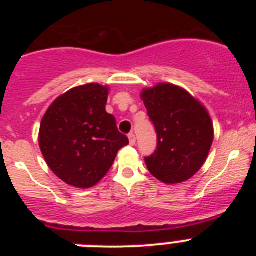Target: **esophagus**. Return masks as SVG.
<instances>
[{"label": "esophagus", "instance_id": "1", "mask_svg": "<svg viewBox=\"0 0 256 256\" xmlns=\"http://www.w3.org/2000/svg\"><path fill=\"white\" fill-rule=\"evenodd\" d=\"M128 138H130V144L133 146V144H136V136L133 134V133H130V134H128Z\"/></svg>", "mask_w": 256, "mask_h": 256}]
</instances>
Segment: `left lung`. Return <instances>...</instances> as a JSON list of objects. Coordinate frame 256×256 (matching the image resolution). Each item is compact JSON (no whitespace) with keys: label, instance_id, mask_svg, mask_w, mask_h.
Listing matches in <instances>:
<instances>
[{"label":"left lung","instance_id":"1","mask_svg":"<svg viewBox=\"0 0 256 256\" xmlns=\"http://www.w3.org/2000/svg\"><path fill=\"white\" fill-rule=\"evenodd\" d=\"M141 98L158 134L155 152L144 158L148 169L166 184L190 180L212 148L214 128L209 112L186 90L169 83L144 88Z\"/></svg>","mask_w":256,"mask_h":256}]
</instances>
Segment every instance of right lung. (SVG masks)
Returning a JSON list of instances; mask_svg holds the SVG:
<instances>
[{
	"mask_svg": "<svg viewBox=\"0 0 256 256\" xmlns=\"http://www.w3.org/2000/svg\"><path fill=\"white\" fill-rule=\"evenodd\" d=\"M108 87H74L47 108L40 126V148L54 173L70 186L90 188L112 168L118 151L130 144L106 112Z\"/></svg>",
	"mask_w": 256,
	"mask_h": 256,
	"instance_id": "add662e5",
	"label": "right lung"
}]
</instances>
